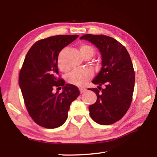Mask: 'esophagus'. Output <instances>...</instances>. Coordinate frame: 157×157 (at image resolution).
<instances>
[{
  "label": "esophagus",
  "instance_id": "esophagus-1",
  "mask_svg": "<svg viewBox=\"0 0 157 157\" xmlns=\"http://www.w3.org/2000/svg\"><path fill=\"white\" fill-rule=\"evenodd\" d=\"M79 91H80V94H83V93L86 91V89H79Z\"/></svg>",
  "mask_w": 157,
  "mask_h": 157
}]
</instances>
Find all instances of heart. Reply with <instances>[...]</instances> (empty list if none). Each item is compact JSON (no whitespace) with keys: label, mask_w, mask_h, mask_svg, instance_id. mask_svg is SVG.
<instances>
[{"label":"heart","mask_w":157,"mask_h":157,"mask_svg":"<svg viewBox=\"0 0 157 157\" xmlns=\"http://www.w3.org/2000/svg\"><path fill=\"white\" fill-rule=\"evenodd\" d=\"M79 50L82 56L84 58L91 57L94 54V49L92 46L87 44H82L79 46ZM58 67L61 71H66V69L63 66V63L61 60V58H59L58 60ZM93 72L90 69H83V70H76L73 71L68 75L67 80L69 83L75 85L78 87H83L86 85L88 82L92 78Z\"/></svg>","instance_id":"heart-1"}]
</instances>
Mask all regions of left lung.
Returning <instances> with one entry per match:
<instances>
[{"mask_svg":"<svg viewBox=\"0 0 157 157\" xmlns=\"http://www.w3.org/2000/svg\"><path fill=\"white\" fill-rule=\"evenodd\" d=\"M80 39L91 42L102 55V68L92 81L98 89H90L97 95L96 102L89 107L90 116L102 125L115 123L127 113L132 101L135 73L129 54L112 37L88 34Z\"/></svg>","mask_w":157,"mask_h":157,"instance_id":"8db88e82","label":"left lung"}]
</instances>
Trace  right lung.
<instances>
[{
  "label": "right lung",
  "instance_id": "obj_1",
  "mask_svg": "<svg viewBox=\"0 0 157 157\" xmlns=\"http://www.w3.org/2000/svg\"><path fill=\"white\" fill-rule=\"evenodd\" d=\"M78 35H57L41 39L26 55L19 73L18 84L29 115L45 128L54 129L65 123L73 101L79 96L75 85L66 84L59 75L58 55ZM62 93H53L55 87Z\"/></svg>",
  "mask_w": 157,
  "mask_h": 157
}]
</instances>
